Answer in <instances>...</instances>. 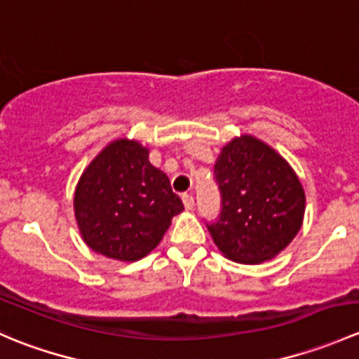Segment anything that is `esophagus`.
Masks as SVG:
<instances>
[{
  "label": "esophagus",
  "mask_w": 359,
  "mask_h": 359,
  "mask_svg": "<svg viewBox=\"0 0 359 359\" xmlns=\"http://www.w3.org/2000/svg\"><path fill=\"white\" fill-rule=\"evenodd\" d=\"M182 201H184V206H186V210H193V206H194V198L191 196V194H184Z\"/></svg>",
  "instance_id": "obj_1"
}]
</instances>
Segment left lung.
Here are the masks:
<instances>
[{"label":"left lung","mask_w":359,"mask_h":359,"mask_svg":"<svg viewBox=\"0 0 359 359\" xmlns=\"http://www.w3.org/2000/svg\"><path fill=\"white\" fill-rule=\"evenodd\" d=\"M222 194L213 243L226 259L260 264L280 255L304 222L306 193L290 163L257 137H234L213 166Z\"/></svg>","instance_id":"obj_1"}]
</instances>
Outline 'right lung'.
Here are the masks:
<instances>
[{"label":"right lung","mask_w":359,"mask_h":359,"mask_svg":"<svg viewBox=\"0 0 359 359\" xmlns=\"http://www.w3.org/2000/svg\"><path fill=\"white\" fill-rule=\"evenodd\" d=\"M76 224L93 252L119 262L149 255L184 210L165 172L139 140L116 139L83 170L72 198Z\"/></svg>","instance_id":"right-lung-1"}]
</instances>
